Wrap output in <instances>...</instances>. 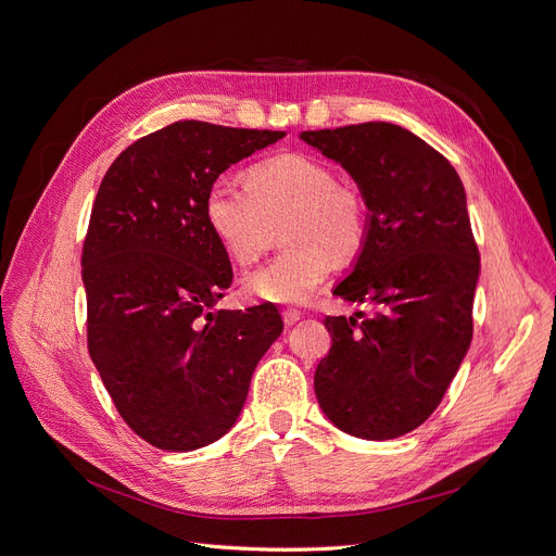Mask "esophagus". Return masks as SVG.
<instances>
[{
	"instance_id": "34e87169",
	"label": "esophagus",
	"mask_w": 556,
	"mask_h": 556,
	"mask_svg": "<svg viewBox=\"0 0 556 556\" xmlns=\"http://www.w3.org/2000/svg\"><path fill=\"white\" fill-rule=\"evenodd\" d=\"M299 319H301V312L299 309H285L282 312V321H285L287 328H292L294 324H299Z\"/></svg>"
}]
</instances>
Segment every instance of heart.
Here are the masks:
<instances>
[{"label":"heart","mask_w":556,"mask_h":556,"mask_svg":"<svg viewBox=\"0 0 556 556\" xmlns=\"http://www.w3.org/2000/svg\"><path fill=\"white\" fill-rule=\"evenodd\" d=\"M203 213L210 232L237 262H257L282 226L287 251L242 280L262 303L299 305L319 289L332 262H353L368 237L364 199L339 185L332 167L305 153H282L253 165L247 185L219 176L207 188Z\"/></svg>","instance_id":"1"}]
</instances>
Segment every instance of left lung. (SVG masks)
Returning <instances> with one entry per match:
<instances>
[{
    "label": "left lung",
    "instance_id": "1",
    "mask_svg": "<svg viewBox=\"0 0 556 556\" xmlns=\"http://www.w3.org/2000/svg\"><path fill=\"white\" fill-rule=\"evenodd\" d=\"M339 163L368 207V237L334 296L374 314L326 316L330 353L314 393L341 432L387 441L439 407L472 339L480 253L462 178L412 130L389 122L303 130Z\"/></svg>",
    "mask_w": 556,
    "mask_h": 556
}]
</instances>
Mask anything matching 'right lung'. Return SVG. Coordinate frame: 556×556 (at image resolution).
<instances>
[{"mask_svg":"<svg viewBox=\"0 0 556 556\" xmlns=\"http://www.w3.org/2000/svg\"><path fill=\"white\" fill-rule=\"evenodd\" d=\"M282 136L174 122L99 185L81 257L88 351L126 426L161 451L222 439L282 332L271 305L213 312L232 269L203 213L219 174Z\"/></svg>","mask_w":556,"mask_h":556,"instance_id":"1","label":"right lung"}]
</instances>
